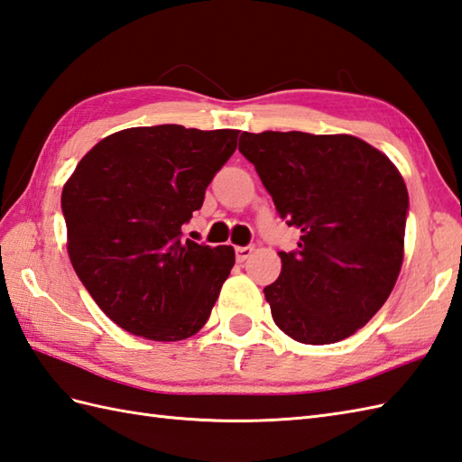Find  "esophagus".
<instances>
[{
    "mask_svg": "<svg viewBox=\"0 0 462 462\" xmlns=\"http://www.w3.org/2000/svg\"><path fill=\"white\" fill-rule=\"evenodd\" d=\"M252 252H254L252 245H238V248H236V260L245 262L252 255Z\"/></svg>",
    "mask_w": 462,
    "mask_h": 462,
    "instance_id": "34e87169",
    "label": "esophagus"
}]
</instances>
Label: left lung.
<instances>
[{
  "label": "left lung",
  "mask_w": 462,
  "mask_h": 462,
  "mask_svg": "<svg viewBox=\"0 0 462 462\" xmlns=\"http://www.w3.org/2000/svg\"><path fill=\"white\" fill-rule=\"evenodd\" d=\"M238 149L277 214L301 234L263 289L275 325L305 345L354 335L402 270L410 197L400 171L354 135L244 132Z\"/></svg>",
  "instance_id": "1"
}]
</instances>
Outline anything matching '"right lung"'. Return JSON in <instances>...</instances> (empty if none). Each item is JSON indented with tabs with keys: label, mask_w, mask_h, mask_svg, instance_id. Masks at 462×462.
<instances>
[{
	"label": "right lung",
	"mask_w": 462,
	"mask_h": 462,
	"mask_svg": "<svg viewBox=\"0 0 462 462\" xmlns=\"http://www.w3.org/2000/svg\"><path fill=\"white\" fill-rule=\"evenodd\" d=\"M238 132L165 124L104 137L62 189L74 272L117 327L175 342L210 317L234 265L232 245L182 240Z\"/></svg>",
	"instance_id": "1"
}]
</instances>
